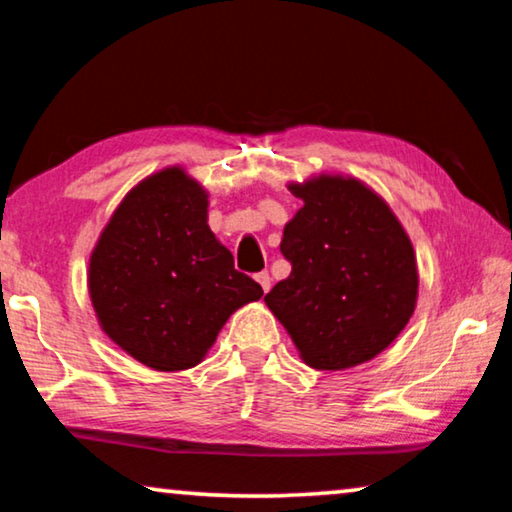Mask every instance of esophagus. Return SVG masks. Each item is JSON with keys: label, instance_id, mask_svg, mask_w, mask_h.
Listing matches in <instances>:
<instances>
[{"label": "esophagus", "instance_id": "obj_1", "mask_svg": "<svg viewBox=\"0 0 512 512\" xmlns=\"http://www.w3.org/2000/svg\"><path fill=\"white\" fill-rule=\"evenodd\" d=\"M255 280L259 282V287H262V289H264V293H266L268 289H271V282H273V280H271V275H268L266 271H262V273H257V275H255Z\"/></svg>", "mask_w": 512, "mask_h": 512}]
</instances>
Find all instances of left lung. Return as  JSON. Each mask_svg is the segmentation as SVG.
I'll return each mask as SVG.
<instances>
[{
  "label": "left lung",
  "mask_w": 512,
  "mask_h": 512,
  "mask_svg": "<svg viewBox=\"0 0 512 512\" xmlns=\"http://www.w3.org/2000/svg\"><path fill=\"white\" fill-rule=\"evenodd\" d=\"M289 192L305 203L280 244L291 275L264 302L307 366L345 370L375 359L415 311L418 266L409 235L357 178L320 173L291 183Z\"/></svg>",
  "instance_id": "1"
}]
</instances>
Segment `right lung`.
Here are the masks:
<instances>
[{"instance_id":"1","label":"right lung","mask_w":512,"mask_h":512,"mask_svg":"<svg viewBox=\"0 0 512 512\" xmlns=\"http://www.w3.org/2000/svg\"><path fill=\"white\" fill-rule=\"evenodd\" d=\"M99 325L121 350L162 372L205 359L230 314L264 296L207 225V192L183 167L133 187L90 255Z\"/></svg>"}]
</instances>
